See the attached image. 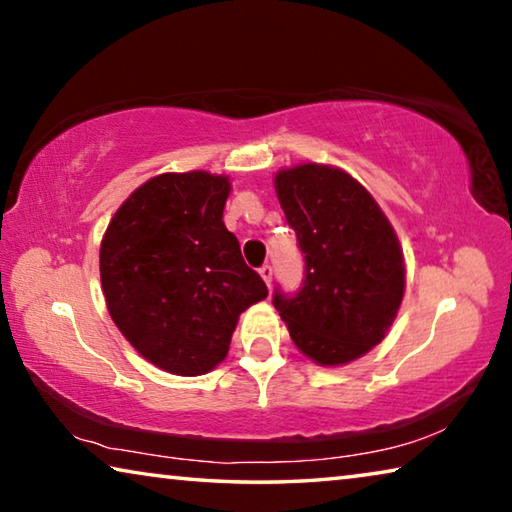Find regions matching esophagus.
Segmentation results:
<instances>
[{
  "mask_svg": "<svg viewBox=\"0 0 512 512\" xmlns=\"http://www.w3.org/2000/svg\"><path fill=\"white\" fill-rule=\"evenodd\" d=\"M259 275H262V280L268 284V287H271V282H273V266L271 264H264L262 268H259Z\"/></svg>",
  "mask_w": 512,
  "mask_h": 512,
  "instance_id": "1",
  "label": "esophagus"
}]
</instances>
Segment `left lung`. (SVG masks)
Returning <instances> with one entry per match:
<instances>
[{
  "label": "left lung",
  "instance_id": "obj_1",
  "mask_svg": "<svg viewBox=\"0 0 512 512\" xmlns=\"http://www.w3.org/2000/svg\"><path fill=\"white\" fill-rule=\"evenodd\" d=\"M275 192L305 255L298 293L273 305L296 348L320 366H343L384 339L404 296V257L386 214L350 173L298 164Z\"/></svg>",
  "mask_w": 512,
  "mask_h": 512
}]
</instances>
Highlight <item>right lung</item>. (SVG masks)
<instances>
[{"label":"right lung","mask_w":512,"mask_h":512,"mask_svg":"<svg viewBox=\"0 0 512 512\" xmlns=\"http://www.w3.org/2000/svg\"><path fill=\"white\" fill-rule=\"evenodd\" d=\"M230 180L160 173L121 203L101 241L106 305L155 366L196 377L225 359L241 311L268 289L225 228Z\"/></svg>","instance_id":"right-lung-1"}]
</instances>
